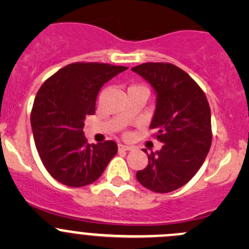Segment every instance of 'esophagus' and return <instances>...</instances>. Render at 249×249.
Listing matches in <instances>:
<instances>
[{
	"label": "esophagus",
	"mask_w": 249,
	"mask_h": 249,
	"mask_svg": "<svg viewBox=\"0 0 249 249\" xmlns=\"http://www.w3.org/2000/svg\"><path fill=\"white\" fill-rule=\"evenodd\" d=\"M118 148H119V150H131L132 147H130V145H125V144H118Z\"/></svg>",
	"instance_id": "1"
}]
</instances>
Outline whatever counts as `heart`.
<instances>
[{"mask_svg": "<svg viewBox=\"0 0 249 249\" xmlns=\"http://www.w3.org/2000/svg\"><path fill=\"white\" fill-rule=\"evenodd\" d=\"M132 87H135V85H132Z\"/></svg>", "mask_w": 249, "mask_h": 249, "instance_id": "heart-1", "label": "heart"}]
</instances>
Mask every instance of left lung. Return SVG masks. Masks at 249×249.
<instances>
[{"label":"left lung","mask_w":249,"mask_h":249,"mask_svg":"<svg viewBox=\"0 0 249 249\" xmlns=\"http://www.w3.org/2000/svg\"><path fill=\"white\" fill-rule=\"evenodd\" d=\"M132 71L157 92V109L149 127L162 142L161 149L148 154V166L137 172L136 178L152 192H173L196 175L211 148L207 97L187 72L169 62H145Z\"/></svg>","instance_id":"left-lung-1"}]
</instances>
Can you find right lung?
I'll use <instances>...</instances> for the list:
<instances>
[{"instance_id": "add662e5", "label": "right lung", "mask_w": 249, "mask_h": 249, "mask_svg": "<svg viewBox=\"0 0 249 249\" xmlns=\"http://www.w3.org/2000/svg\"><path fill=\"white\" fill-rule=\"evenodd\" d=\"M125 66L73 62L49 77L39 88L31 125L39 158L54 179L73 188L94 183L113 157L114 141L89 144L83 132L87 115L95 113L102 85Z\"/></svg>"}]
</instances>
